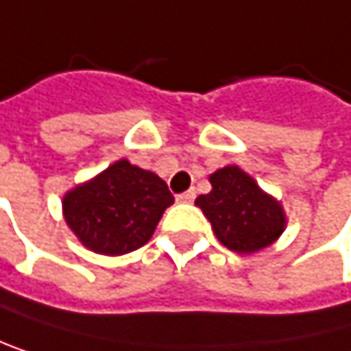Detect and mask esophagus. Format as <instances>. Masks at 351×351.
<instances>
[{
	"label": "esophagus",
	"instance_id": "obj_1",
	"mask_svg": "<svg viewBox=\"0 0 351 351\" xmlns=\"http://www.w3.org/2000/svg\"><path fill=\"white\" fill-rule=\"evenodd\" d=\"M193 199H195V193L193 191H185V193H179L177 195V202H181V204H191Z\"/></svg>",
	"mask_w": 351,
	"mask_h": 351
}]
</instances>
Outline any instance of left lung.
Masks as SVG:
<instances>
[{
  "label": "left lung",
  "instance_id": "obj_1",
  "mask_svg": "<svg viewBox=\"0 0 351 351\" xmlns=\"http://www.w3.org/2000/svg\"><path fill=\"white\" fill-rule=\"evenodd\" d=\"M213 189L195 197L217 240L234 252L254 254L271 246L287 229L282 202L263 191L240 166L229 164L208 177Z\"/></svg>",
  "mask_w": 351,
  "mask_h": 351
}]
</instances>
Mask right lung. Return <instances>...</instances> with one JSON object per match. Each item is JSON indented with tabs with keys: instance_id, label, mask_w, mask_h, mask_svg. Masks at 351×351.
<instances>
[{
	"instance_id": "add662e5",
	"label": "right lung",
	"mask_w": 351,
	"mask_h": 351,
	"mask_svg": "<svg viewBox=\"0 0 351 351\" xmlns=\"http://www.w3.org/2000/svg\"><path fill=\"white\" fill-rule=\"evenodd\" d=\"M172 202L168 185L156 172L122 158L66 191L62 217L88 250L117 257L152 240Z\"/></svg>"
}]
</instances>
